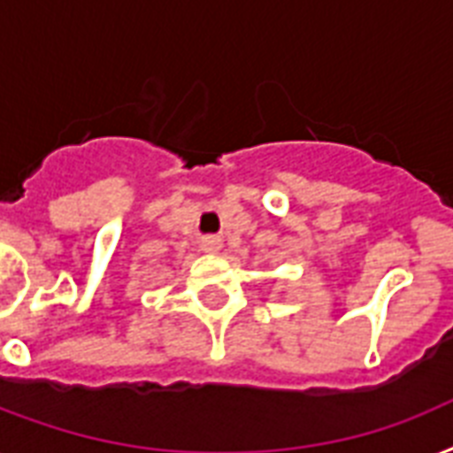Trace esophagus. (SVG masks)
I'll list each match as a JSON object with an SVG mask.
<instances>
[{
    "instance_id": "1",
    "label": "esophagus",
    "mask_w": 453,
    "mask_h": 453,
    "mask_svg": "<svg viewBox=\"0 0 453 453\" xmlns=\"http://www.w3.org/2000/svg\"><path fill=\"white\" fill-rule=\"evenodd\" d=\"M199 247H202L204 254H219L220 249H223V240L220 237H204Z\"/></svg>"
}]
</instances>
